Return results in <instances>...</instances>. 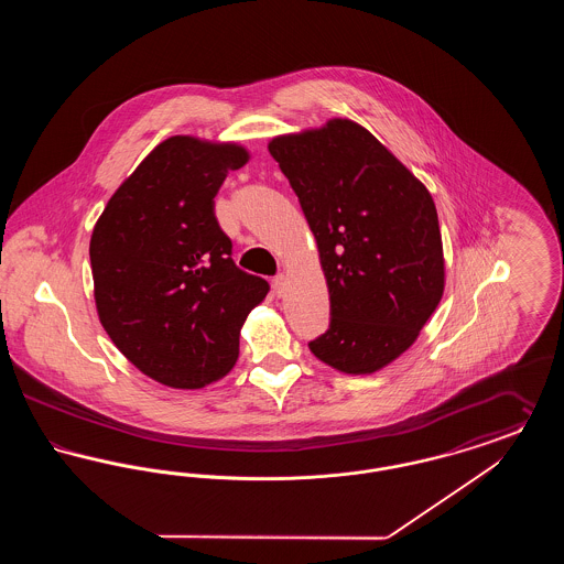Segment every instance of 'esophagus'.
Wrapping results in <instances>:
<instances>
[{"mask_svg": "<svg viewBox=\"0 0 564 564\" xmlns=\"http://www.w3.org/2000/svg\"><path fill=\"white\" fill-rule=\"evenodd\" d=\"M272 290H274V294L281 295L285 292V274H276L274 279H272Z\"/></svg>", "mask_w": 564, "mask_h": 564, "instance_id": "1", "label": "esophagus"}]
</instances>
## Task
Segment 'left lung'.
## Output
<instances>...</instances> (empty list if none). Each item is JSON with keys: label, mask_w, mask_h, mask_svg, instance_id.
<instances>
[{"label": "left lung", "mask_w": 564, "mask_h": 564, "mask_svg": "<svg viewBox=\"0 0 564 564\" xmlns=\"http://www.w3.org/2000/svg\"><path fill=\"white\" fill-rule=\"evenodd\" d=\"M317 239L329 327L308 343L327 366L372 375L408 349L444 294L437 212L427 188L370 131L334 118L274 137Z\"/></svg>", "instance_id": "8db88e82"}]
</instances>
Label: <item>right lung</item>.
I'll return each mask as SVG.
<instances>
[{
  "mask_svg": "<svg viewBox=\"0 0 564 564\" xmlns=\"http://www.w3.org/2000/svg\"><path fill=\"white\" fill-rule=\"evenodd\" d=\"M247 150L186 134L156 145L116 189L90 237L99 319L143 375L200 389L230 372L247 315L270 285L232 260L215 194Z\"/></svg>",
  "mask_w": 564,
  "mask_h": 564,
  "instance_id": "add662e5",
  "label": "right lung"
}]
</instances>
